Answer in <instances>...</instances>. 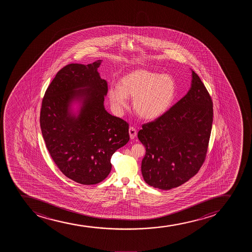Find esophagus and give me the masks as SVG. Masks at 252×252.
Segmentation results:
<instances>
[{"label":"esophagus","instance_id":"obj_1","mask_svg":"<svg viewBox=\"0 0 252 252\" xmlns=\"http://www.w3.org/2000/svg\"><path fill=\"white\" fill-rule=\"evenodd\" d=\"M128 133H129V136H130L131 139H133L135 137H136L137 131L134 127H129V129H128Z\"/></svg>","mask_w":252,"mask_h":252}]
</instances>
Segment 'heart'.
<instances>
[{
    "instance_id": "heart-1",
    "label": "heart",
    "mask_w": 252,
    "mask_h": 252,
    "mask_svg": "<svg viewBox=\"0 0 252 252\" xmlns=\"http://www.w3.org/2000/svg\"><path fill=\"white\" fill-rule=\"evenodd\" d=\"M176 95L177 86L171 75L146 69L128 73L120 80L119 87H112L108 90L111 104L116 110H123L127 107V99L133 98V109L146 120L164 115L173 104Z\"/></svg>"
}]
</instances>
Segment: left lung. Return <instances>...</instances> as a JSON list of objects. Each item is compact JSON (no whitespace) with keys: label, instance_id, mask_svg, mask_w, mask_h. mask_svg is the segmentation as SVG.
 Returning <instances> with one entry per match:
<instances>
[{"label":"left lung","instance_id":"left-lung-1","mask_svg":"<svg viewBox=\"0 0 252 252\" xmlns=\"http://www.w3.org/2000/svg\"><path fill=\"white\" fill-rule=\"evenodd\" d=\"M213 101L191 70V87L166 113L138 133L146 153L142 176L153 188L170 190L195 176L205 159L213 124Z\"/></svg>","mask_w":252,"mask_h":252}]
</instances>
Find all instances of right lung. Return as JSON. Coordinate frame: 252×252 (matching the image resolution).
<instances>
[{"instance_id": "right-lung-1", "label": "right lung", "mask_w": 252, "mask_h": 252, "mask_svg": "<svg viewBox=\"0 0 252 252\" xmlns=\"http://www.w3.org/2000/svg\"><path fill=\"white\" fill-rule=\"evenodd\" d=\"M101 63L62 68L41 107V131L53 160L65 177L83 185L103 181L113 153L129 140L127 122L105 109L107 84L97 71Z\"/></svg>"}]
</instances>
